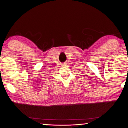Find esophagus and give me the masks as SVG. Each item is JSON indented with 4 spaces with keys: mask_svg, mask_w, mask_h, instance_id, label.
Masks as SVG:
<instances>
[{
    "mask_svg": "<svg viewBox=\"0 0 128 128\" xmlns=\"http://www.w3.org/2000/svg\"><path fill=\"white\" fill-rule=\"evenodd\" d=\"M66 66V64H62V66Z\"/></svg>",
    "mask_w": 128,
    "mask_h": 128,
    "instance_id": "esophagus-1",
    "label": "esophagus"
}]
</instances>
